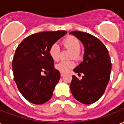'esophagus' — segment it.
<instances>
[{
  "label": "esophagus",
  "instance_id": "obj_1",
  "mask_svg": "<svg viewBox=\"0 0 124 124\" xmlns=\"http://www.w3.org/2000/svg\"><path fill=\"white\" fill-rule=\"evenodd\" d=\"M64 72H60V76H64Z\"/></svg>",
  "mask_w": 124,
  "mask_h": 124
}]
</instances>
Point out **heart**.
<instances>
[{
    "instance_id": "1",
    "label": "heart",
    "mask_w": 124,
    "mask_h": 124,
    "mask_svg": "<svg viewBox=\"0 0 124 124\" xmlns=\"http://www.w3.org/2000/svg\"><path fill=\"white\" fill-rule=\"evenodd\" d=\"M62 44L64 48L71 51L70 58L78 60L82 57L80 50V42L78 38L73 36H69L63 40ZM60 47L57 44H52L49 48L48 53L50 56L54 61L56 62L59 60ZM75 66V63L73 60L62 61L56 65V68L61 72H67Z\"/></svg>"
}]
</instances>
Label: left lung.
I'll list each match as a JSON object with an SVG mask.
<instances>
[{"mask_svg": "<svg viewBox=\"0 0 124 124\" xmlns=\"http://www.w3.org/2000/svg\"><path fill=\"white\" fill-rule=\"evenodd\" d=\"M84 46V60L74 69L79 80L72 76L70 90L78 101L84 104H93L104 94L110 78L112 63L108 50L101 41L88 33L72 31Z\"/></svg>", "mask_w": 124, "mask_h": 124, "instance_id": "left-lung-1", "label": "left lung"}]
</instances>
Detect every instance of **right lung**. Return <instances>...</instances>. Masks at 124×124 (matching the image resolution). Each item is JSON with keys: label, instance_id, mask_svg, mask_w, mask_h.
<instances>
[{"label": "right lung", "instance_id": "add662e5", "mask_svg": "<svg viewBox=\"0 0 124 124\" xmlns=\"http://www.w3.org/2000/svg\"><path fill=\"white\" fill-rule=\"evenodd\" d=\"M66 33L65 31L36 33L24 38L15 51L12 64L14 79L22 95L32 104H44L53 95L60 74L54 68L49 48ZM46 71L49 74L42 75Z\"/></svg>", "mask_w": 124, "mask_h": 124}]
</instances>
